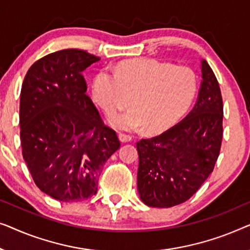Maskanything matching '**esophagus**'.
<instances>
[{
	"label": "esophagus",
	"instance_id": "1",
	"mask_svg": "<svg viewBox=\"0 0 250 250\" xmlns=\"http://www.w3.org/2000/svg\"><path fill=\"white\" fill-rule=\"evenodd\" d=\"M119 139H120L121 143H128L130 140L132 139V137L128 135V133H125V132H120L119 133Z\"/></svg>",
	"mask_w": 250,
	"mask_h": 250
}]
</instances>
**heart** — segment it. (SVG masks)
<instances>
[{
  "mask_svg": "<svg viewBox=\"0 0 250 250\" xmlns=\"http://www.w3.org/2000/svg\"><path fill=\"white\" fill-rule=\"evenodd\" d=\"M197 91V76L188 66L155 59L132 60L115 71L104 70L94 79L93 100L107 115L129 105L132 108L112 120L121 130L146 125L159 132L172 125L190 106Z\"/></svg>",
  "mask_w": 250,
  "mask_h": 250,
  "instance_id": "obj_1",
  "label": "heart"
}]
</instances>
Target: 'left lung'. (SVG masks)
<instances>
[{
	"label": "left lung",
	"mask_w": 250,
	"mask_h": 250,
	"mask_svg": "<svg viewBox=\"0 0 250 250\" xmlns=\"http://www.w3.org/2000/svg\"><path fill=\"white\" fill-rule=\"evenodd\" d=\"M195 106L177 125L137 143V187L150 207L185 203L212 173L223 137V101L220 86L205 60Z\"/></svg>",
	"instance_id": "8db88e82"
}]
</instances>
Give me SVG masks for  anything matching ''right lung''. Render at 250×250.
Listing matches in <instances>:
<instances>
[{
    "label": "right lung",
    "mask_w": 250,
    "mask_h": 250,
    "mask_svg": "<svg viewBox=\"0 0 250 250\" xmlns=\"http://www.w3.org/2000/svg\"><path fill=\"white\" fill-rule=\"evenodd\" d=\"M98 60L77 48L54 52L30 66L21 87L23 160L37 187L60 202L96 195L102 168L120 147L86 95L83 71Z\"/></svg>",
    "instance_id": "right-lung-1"
}]
</instances>
